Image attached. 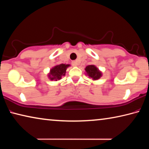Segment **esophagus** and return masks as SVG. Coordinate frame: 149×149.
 I'll use <instances>...</instances> for the list:
<instances>
[{"instance_id": "1", "label": "esophagus", "mask_w": 149, "mask_h": 149, "mask_svg": "<svg viewBox=\"0 0 149 149\" xmlns=\"http://www.w3.org/2000/svg\"><path fill=\"white\" fill-rule=\"evenodd\" d=\"M72 64L73 66H77V65H78V62L77 60H74V61L72 62Z\"/></svg>"}]
</instances>
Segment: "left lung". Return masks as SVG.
Masks as SVG:
<instances>
[{"instance_id":"1","label":"left lung","mask_w":149,"mask_h":149,"mask_svg":"<svg viewBox=\"0 0 149 149\" xmlns=\"http://www.w3.org/2000/svg\"><path fill=\"white\" fill-rule=\"evenodd\" d=\"M85 71L87 75L91 77L93 80H97L102 76V74L99 69L94 65H89L85 68Z\"/></svg>"}]
</instances>
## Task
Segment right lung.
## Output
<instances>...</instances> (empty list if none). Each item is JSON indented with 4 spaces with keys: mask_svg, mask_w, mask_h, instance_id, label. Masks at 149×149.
Returning a JSON list of instances; mask_svg holds the SVG:
<instances>
[{
    "mask_svg": "<svg viewBox=\"0 0 149 149\" xmlns=\"http://www.w3.org/2000/svg\"><path fill=\"white\" fill-rule=\"evenodd\" d=\"M70 66V64H61L55 65L54 68L50 70L49 74V77L50 80L58 81L61 79L62 76L65 74L66 69Z\"/></svg>",
    "mask_w": 149,
    "mask_h": 149,
    "instance_id": "right-lung-1",
    "label": "right lung"
}]
</instances>
